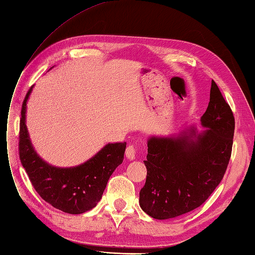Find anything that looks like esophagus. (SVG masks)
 Here are the masks:
<instances>
[{
	"label": "esophagus",
	"mask_w": 255,
	"mask_h": 255,
	"mask_svg": "<svg viewBox=\"0 0 255 255\" xmlns=\"http://www.w3.org/2000/svg\"><path fill=\"white\" fill-rule=\"evenodd\" d=\"M126 157L130 160L135 159V147L133 145H128L126 148Z\"/></svg>",
	"instance_id": "obj_1"
}]
</instances>
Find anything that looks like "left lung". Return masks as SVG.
Instances as JSON below:
<instances>
[{
  "label": "left lung",
  "mask_w": 255,
  "mask_h": 255,
  "mask_svg": "<svg viewBox=\"0 0 255 255\" xmlns=\"http://www.w3.org/2000/svg\"><path fill=\"white\" fill-rule=\"evenodd\" d=\"M201 125L208 129L200 133L192 127L176 138L152 136L147 142L139 205L152 218H174L200 207L226 174L235 120L215 81Z\"/></svg>",
  "instance_id": "obj_1"
}]
</instances>
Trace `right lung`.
Returning a JSON list of instances; mask_svg holds the SVG:
<instances>
[{"label": "right lung", "instance_id": "obj_1", "mask_svg": "<svg viewBox=\"0 0 255 255\" xmlns=\"http://www.w3.org/2000/svg\"><path fill=\"white\" fill-rule=\"evenodd\" d=\"M24 98L19 131V155L36 192L42 199L69 214H83L102 199L112 172L124 160L126 142L106 145L92 159L76 167H54L41 159L30 143L25 125L26 102Z\"/></svg>", "mask_w": 255, "mask_h": 255}]
</instances>
